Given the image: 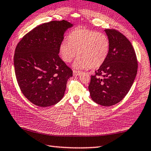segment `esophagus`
<instances>
[{"label": "esophagus", "mask_w": 151, "mask_h": 151, "mask_svg": "<svg viewBox=\"0 0 151 151\" xmlns=\"http://www.w3.org/2000/svg\"><path fill=\"white\" fill-rule=\"evenodd\" d=\"M81 74V71H77V70H73V75L74 76H78Z\"/></svg>", "instance_id": "obj_1"}]
</instances>
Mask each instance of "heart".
Here are the masks:
<instances>
[{
    "instance_id": "1",
    "label": "heart",
    "mask_w": 151,
    "mask_h": 151,
    "mask_svg": "<svg viewBox=\"0 0 151 151\" xmlns=\"http://www.w3.org/2000/svg\"><path fill=\"white\" fill-rule=\"evenodd\" d=\"M109 41L103 33L84 28L76 29L68 35V42L63 41L59 45V53L65 62L70 63L79 57L73 65L75 68H97L108 57Z\"/></svg>"
}]
</instances>
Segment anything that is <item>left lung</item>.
Segmentation results:
<instances>
[{"label":"left lung","instance_id":"8db88e82","mask_svg":"<svg viewBox=\"0 0 151 151\" xmlns=\"http://www.w3.org/2000/svg\"><path fill=\"white\" fill-rule=\"evenodd\" d=\"M109 41L108 57L88 86L92 100L103 106H111L124 98L137 73V60L131 42L116 29L104 30Z\"/></svg>","mask_w":151,"mask_h":151}]
</instances>
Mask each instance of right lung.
<instances>
[{
	"mask_svg": "<svg viewBox=\"0 0 151 151\" xmlns=\"http://www.w3.org/2000/svg\"><path fill=\"white\" fill-rule=\"evenodd\" d=\"M73 26L66 20L44 23L24 35L16 46V80L23 94L34 105L53 106L64 96L73 71L59 57V45L65 32Z\"/></svg>",
	"mask_w": 151,
	"mask_h": 151,
	"instance_id": "right-lung-1",
	"label": "right lung"
}]
</instances>
